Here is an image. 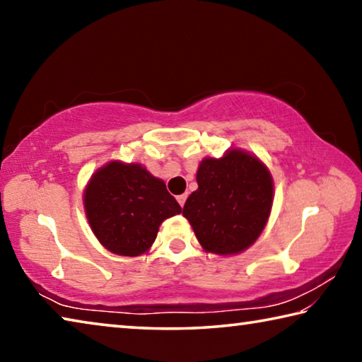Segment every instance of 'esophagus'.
Masks as SVG:
<instances>
[{"mask_svg":"<svg viewBox=\"0 0 362 362\" xmlns=\"http://www.w3.org/2000/svg\"><path fill=\"white\" fill-rule=\"evenodd\" d=\"M177 201H179V204L183 207V204H185V201H187V194H180V196H177Z\"/></svg>","mask_w":362,"mask_h":362,"instance_id":"34e87169","label":"esophagus"}]
</instances>
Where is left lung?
Here are the masks:
<instances>
[{
  "label": "left lung",
  "instance_id": "obj_1",
  "mask_svg": "<svg viewBox=\"0 0 362 362\" xmlns=\"http://www.w3.org/2000/svg\"><path fill=\"white\" fill-rule=\"evenodd\" d=\"M196 182L198 189L182 214L206 252L233 255L252 246L273 204V179L265 164L233 148L218 159L204 158Z\"/></svg>",
  "mask_w": 362,
  "mask_h": 362
}]
</instances>
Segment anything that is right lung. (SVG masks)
<instances>
[{
	"label": "right lung",
	"instance_id": "right-lung-1",
	"mask_svg": "<svg viewBox=\"0 0 362 362\" xmlns=\"http://www.w3.org/2000/svg\"><path fill=\"white\" fill-rule=\"evenodd\" d=\"M84 211L103 247L116 255L137 257L155 243L159 225L182 207L166 183L142 164L112 161L90 177Z\"/></svg>",
	"mask_w": 362,
	"mask_h": 362
}]
</instances>
